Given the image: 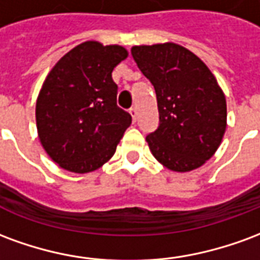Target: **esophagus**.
<instances>
[{
	"label": "esophagus",
	"mask_w": 260,
	"mask_h": 260,
	"mask_svg": "<svg viewBox=\"0 0 260 260\" xmlns=\"http://www.w3.org/2000/svg\"><path fill=\"white\" fill-rule=\"evenodd\" d=\"M129 114H131V117H132V119H134V122H135L136 118H138V108L136 107L129 108Z\"/></svg>",
	"instance_id": "obj_1"
}]
</instances>
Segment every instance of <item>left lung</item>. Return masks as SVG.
<instances>
[{
    "label": "left lung",
    "mask_w": 260,
    "mask_h": 260,
    "mask_svg": "<svg viewBox=\"0 0 260 260\" xmlns=\"http://www.w3.org/2000/svg\"><path fill=\"white\" fill-rule=\"evenodd\" d=\"M138 68L154 86L158 126L146 136L153 156L164 167L191 171L212 157L221 143L227 104L210 69L174 43L135 46Z\"/></svg>",
    "instance_id": "obj_1"
}]
</instances>
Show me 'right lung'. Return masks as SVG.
<instances>
[{
    "label": "right lung",
    "instance_id": "1",
    "mask_svg": "<svg viewBox=\"0 0 260 260\" xmlns=\"http://www.w3.org/2000/svg\"><path fill=\"white\" fill-rule=\"evenodd\" d=\"M128 57L121 46L85 42L55 64L36 103L39 138L55 163L72 173L108 161L132 117L117 106L111 72Z\"/></svg>",
    "mask_w": 260,
    "mask_h": 260
}]
</instances>
